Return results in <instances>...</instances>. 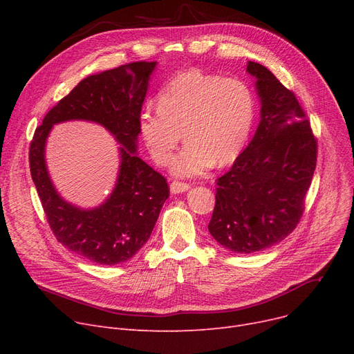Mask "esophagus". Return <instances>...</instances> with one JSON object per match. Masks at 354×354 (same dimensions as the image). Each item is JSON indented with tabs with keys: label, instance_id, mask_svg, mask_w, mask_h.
I'll use <instances>...</instances> for the list:
<instances>
[{
	"label": "esophagus",
	"instance_id": "34e87169",
	"mask_svg": "<svg viewBox=\"0 0 354 354\" xmlns=\"http://www.w3.org/2000/svg\"><path fill=\"white\" fill-rule=\"evenodd\" d=\"M189 188H191L189 183H185V182H180V180H174L171 183V192L172 194H180V192L188 191Z\"/></svg>",
	"mask_w": 354,
	"mask_h": 354
}]
</instances>
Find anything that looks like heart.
Here are the masks:
<instances>
[{"mask_svg":"<svg viewBox=\"0 0 354 354\" xmlns=\"http://www.w3.org/2000/svg\"><path fill=\"white\" fill-rule=\"evenodd\" d=\"M255 119V100L245 82L202 70L178 73L158 95V109L146 107L140 135L156 163L165 166L185 140L174 172L195 176L215 162L234 160L245 146Z\"/></svg>","mask_w":354,"mask_h":354,"instance_id":"heart-1","label":"heart"}]
</instances>
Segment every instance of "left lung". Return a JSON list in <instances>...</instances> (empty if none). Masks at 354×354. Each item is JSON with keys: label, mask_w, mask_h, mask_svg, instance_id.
<instances>
[{"label": "left lung", "mask_w": 354, "mask_h": 354, "mask_svg": "<svg viewBox=\"0 0 354 354\" xmlns=\"http://www.w3.org/2000/svg\"><path fill=\"white\" fill-rule=\"evenodd\" d=\"M261 97V122L231 169L218 178L211 235L231 252L252 254L291 234L304 214L317 162V138L294 91L248 62Z\"/></svg>", "instance_id": "1"}]
</instances>
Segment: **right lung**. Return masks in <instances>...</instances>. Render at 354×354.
Wrapping results in <instances>:
<instances>
[{
    "mask_svg": "<svg viewBox=\"0 0 354 354\" xmlns=\"http://www.w3.org/2000/svg\"><path fill=\"white\" fill-rule=\"evenodd\" d=\"M156 62H135L88 76L53 106L30 143V172L48 225L70 251L100 266L132 258L149 239L169 196L166 178L136 155L139 119L147 80ZM83 118L103 124L124 146L120 179L102 207L83 212L55 192L44 162V145L54 122Z\"/></svg>",
    "mask_w": 354,
    "mask_h": 354,
    "instance_id": "obj_1",
    "label": "right lung"
}]
</instances>
